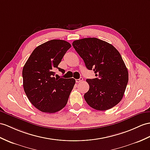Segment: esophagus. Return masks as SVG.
<instances>
[{
	"label": "esophagus",
	"instance_id": "34e87169",
	"mask_svg": "<svg viewBox=\"0 0 150 150\" xmlns=\"http://www.w3.org/2000/svg\"><path fill=\"white\" fill-rule=\"evenodd\" d=\"M83 79L82 78H80L79 79H76V83H81V81H83Z\"/></svg>",
	"mask_w": 150,
	"mask_h": 150
}]
</instances>
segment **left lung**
<instances>
[{
  "label": "left lung",
  "instance_id": "obj_1",
  "mask_svg": "<svg viewBox=\"0 0 150 150\" xmlns=\"http://www.w3.org/2000/svg\"><path fill=\"white\" fill-rule=\"evenodd\" d=\"M72 46L96 78L87 79L89 90L84 95L91 108L105 111L118 104L123 97L129 73L118 51L111 44L95 38L73 41Z\"/></svg>",
  "mask_w": 150,
  "mask_h": 150
}]
</instances>
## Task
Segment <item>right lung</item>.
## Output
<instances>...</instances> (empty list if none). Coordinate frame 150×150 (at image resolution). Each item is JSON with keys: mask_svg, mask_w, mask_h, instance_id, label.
Instances as JSON below:
<instances>
[{"mask_svg": "<svg viewBox=\"0 0 150 150\" xmlns=\"http://www.w3.org/2000/svg\"><path fill=\"white\" fill-rule=\"evenodd\" d=\"M70 43L53 39L35 47L23 68V85L25 93L39 111L54 113L67 104L76 81L74 78H55L54 71L65 73L58 67Z\"/></svg>", "mask_w": 150, "mask_h": 150, "instance_id": "1", "label": "right lung"}]
</instances>
